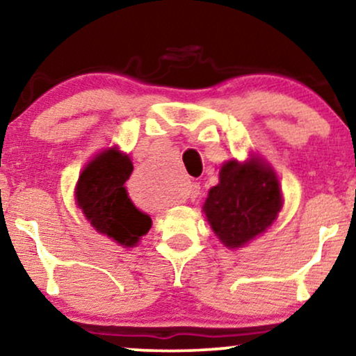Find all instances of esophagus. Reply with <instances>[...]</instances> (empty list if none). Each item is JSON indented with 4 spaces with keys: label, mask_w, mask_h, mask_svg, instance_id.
Here are the masks:
<instances>
[{
    "label": "esophagus",
    "mask_w": 356,
    "mask_h": 356,
    "mask_svg": "<svg viewBox=\"0 0 356 356\" xmlns=\"http://www.w3.org/2000/svg\"><path fill=\"white\" fill-rule=\"evenodd\" d=\"M199 191H200L199 184H191V186H188V193H187V195L191 197V199H195V197L199 195Z\"/></svg>",
    "instance_id": "obj_1"
}]
</instances>
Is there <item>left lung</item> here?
<instances>
[{
	"label": "left lung",
	"mask_w": 356,
	"mask_h": 356,
	"mask_svg": "<svg viewBox=\"0 0 356 356\" xmlns=\"http://www.w3.org/2000/svg\"><path fill=\"white\" fill-rule=\"evenodd\" d=\"M282 209V193L273 168L258 157L228 161L220 181L209 191L204 213L211 230L228 248L236 250L271 227Z\"/></svg>",
	"instance_id": "obj_1"
}]
</instances>
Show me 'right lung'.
Listing matches in <instances>:
<instances>
[{
  "instance_id": "1",
  "label": "right lung",
  "mask_w": 356,
  "mask_h": 356,
  "mask_svg": "<svg viewBox=\"0 0 356 356\" xmlns=\"http://www.w3.org/2000/svg\"><path fill=\"white\" fill-rule=\"evenodd\" d=\"M133 172L128 154L118 147L102 151L87 164L75 187V200L98 233L121 246H136L151 228V217L129 199L124 182Z\"/></svg>"
}]
</instances>
